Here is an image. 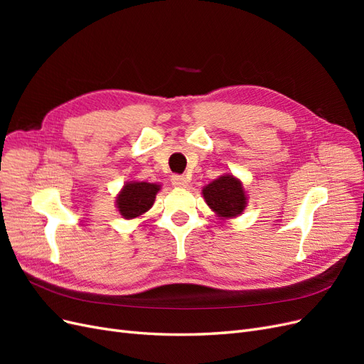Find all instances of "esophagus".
I'll use <instances>...</instances> for the list:
<instances>
[{"mask_svg": "<svg viewBox=\"0 0 364 364\" xmlns=\"http://www.w3.org/2000/svg\"><path fill=\"white\" fill-rule=\"evenodd\" d=\"M171 183L174 186H178V188H185L186 185H188V179L185 178L182 174H173L171 176Z\"/></svg>", "mask_w": 364, "mask_h": 364, "instance_id": "34e87169", "label": "esophagus"}]
</instances>
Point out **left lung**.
I'll list each match as a JSON object with an SVG mask.
<instances>
[{"label": "left lung", "mask_w": 364, "mask_h": 364, "mask_svg": "<svg viewBox=\"0 0 364 364\" xmlns=\"http://www.w3.org/2000/svg\"><path fill=\"white\" fill-rule=\"evenodd\" d=\"M203 197L208 206L218 217H235L243 213L246 206V194L243 185L232 174L222 176L203 188Z\"/></svg>", "instance_id": "obj_1"}]
</instances>
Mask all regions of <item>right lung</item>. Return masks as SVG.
Instances as JSON below:
<instances>
[{"mask_svg": "<svg viewBox=\"0 0 364 364\" xmlns=\"http://www.w3.org/2000/svg\"><path fill=\"white\" fill-rule=\"evenodd\" d=\"M159 185L149 182H130L117 197L118 211L124 218H135L151 208Z\"/></svg>", "mask_w": 364, "mask_h": 364, "instance_id": "obj_1", "label": "right lung"}]
</instances>
